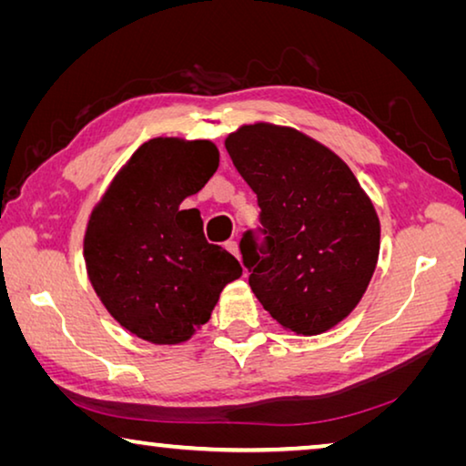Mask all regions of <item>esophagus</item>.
Wrapping results in <instances>:
<instances>
[{"mask_svg": "<svg viewBox=\"0 0 466 466\" xmlns=\"http://www.w3.org/2000/svg\"><path fill=\"white\" fill-rule=\"evenodd\" d=\"M224 247H226V250H228V252H232V255H234L236 258L240 257V252H238V242H234V240H228V242L224 244Z\"/></svg>", "mask_w": 466, "mask_h": 466, "instance_id": "34e87169", "label": "esophagus"}]
</instances>
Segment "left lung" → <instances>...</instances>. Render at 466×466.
<instances>
[{
	"mask_svg": "<svg viewBox=\"0 0 466 466\" xmlns=\"http://www.w3.org/2000/svg\"><path fill=\"white\" fill-rule=\"evenodd\" d=\"M261 208L265 247L240 240L250 289L283 329L320 335L360 304L380 250V219L350 167L302 131L242 125L226 137Z\"/></svg>",
	"mask_w": 466,
	"mask_h": 466,
	"instance_id": "obj_1",
	"label": "left lung"
}]
</instances>
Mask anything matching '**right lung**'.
Returning a JSON list of instances; mask_svg holds the SVG:
<instances>
[{
  "label": "right lung",
  "instance_id": "right-lung-1",
  "mask_svg": "<svg viewBox=\"0 0 466 466\" xmlns=\"http://www.w3.org/2000/svg\"><path fill=\"white\" fill-rule=\"evenodd\" d=\"M219 167L208 139L154 137L137 147L94 205L84 236L94 291L121 327L156 345L185 343L209 320L242 267L180 209Z\"/></svg>",
  "mask_w": 466,
  "mask_h": 466
}]
</instances>
